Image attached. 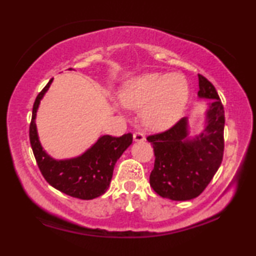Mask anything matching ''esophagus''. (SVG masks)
Masks as SVG:
<instances>
[{
  "instance_id": "34e87169",
  "label": "esophagus",
  "mask_w": 256,
  "mask_h": 256,
  "mask_svg": "<svg viewBox=\"0 0 256 256\" xmlns=\"http://www.w3.org/2000/svg\"><path fill=\"white\" fill-rule=\"evenodd\" d=\"M132 138H134V141L135 142H142V141H144V138H146L144 135H143V132H134Z\"/></svg>"
}]
</instances>
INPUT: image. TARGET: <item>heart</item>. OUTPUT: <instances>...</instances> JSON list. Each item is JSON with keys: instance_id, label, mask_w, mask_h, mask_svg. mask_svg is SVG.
Returning a JSON list of instances; mask_svg holds the SVG:
<instances>
[{"instance_id": "heart-1", "label": "heart", "mask_w": 256, "mask_h": 256, "mask_svg": "<svg viewBox=\"0 0 256 256\" xmlns=\"http://www.w3.org/2000/svg\"><path fill=\"white\" fill-rule=\"evenodd\" d=\"M188 99L186 79L180 73H148L126 82L121 101L132 110H141L142 121L154 130L169 128L183 113Z\"/></svg>"}]
</instances>
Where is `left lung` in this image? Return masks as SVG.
<instances>
[{
	"instance_id": "8db88e82",
	"label": "left lung",
	"mask_w": 256,
	"mask_h": 256,
	"mask_svg": "<svg viewBox=\"0 0 256 256\" xmlns=\"http://www.w3.org/2000/svg\"><path fill=\"white\" fill-rule=\"evenodd\" d=\"M198 96L211 100L204 130L190 138L188 118H183L168 130L146 138L155 154L150 186L160 197L171 200H190L198 197L222 160L224 106L214 86L202 74H198Z\"/></svg>"
}]
</instances>
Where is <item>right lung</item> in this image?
<instances>
[{
  "label": "right lung",
  "instance_id": "obj_1",
  "mask_svg": "<svg viewBox=\"0 0 256 256\" xmlns=\"http://www.w3.org/2000/svg\"><path fill=\"white\" fill-rule=\"evenodd\" d=\"M52 80L34 100L29 129L31 148L42 174L51 186L71 197L90 200L104 194L110 188L115 163L132 144V135L130 132L120 138L104 135L82 155L70 160L52 158L40 146L34 122L38 106Z\"/></svg>",
  "mask_w": 256,
  "mask_h": 256
}]
</instances>
